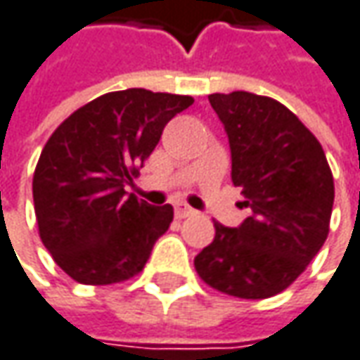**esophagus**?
<instances>
[{"label": "esophagus", "instance_id": "obj_1", "mask_svg": "<svg viewBox=\"0 0 360 360\" xmlns=\"http://www.w3.org/2000/svg\"><path fill=\"white\" fill-rule=\"evenodd\" d=\"M189 215H195V210H191L187 203H175V217L177 219H185V217H189Z\"/></svg>", "mask_w": 360, "mask_h": 360}]
</instances>
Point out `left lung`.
Here are the masks:
<instances>
[{
  "instance_id": "left-lung-1",
  "label": "left lung",
  "mask_w": 360,
  "mask_h": 360,
  "mask_svg": "<svg viewBox=\"0 0 360 360\" xmlns=\"http://www.w3.org/2000/svg\"><path fill=\"white\" fill-rule=\"evenodd\" d=\"M231 150V181L252 215L215 226L195 256L211 288L248 300L270 298L304 272L326 242L335 181L316 136L284 104L252 92L210 94Z\"/></svg>"
}]
</instances>
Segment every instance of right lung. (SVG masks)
Segmentation results:
<instances>
[{
  "instance_id": "1",
  "label": "right lung",
  "mask_w": 360,
  "mask_h": 360,
  "mask_svg": "<svg viewBox=\"0 0 360 360\" xmlns=\"http://www.w3.org/2000/svg\"><path fill=\"white\" fill-rule=\"evenodd\" d=\"M191 96L129 88L72 112L39 155L34 210L41 243L72 280L106 286L133 278L173 221L124 187L155 150L165 124Z\"/></svg>"
}]
</instances>
